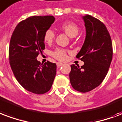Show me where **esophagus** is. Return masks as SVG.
<instances>
[{
  "mask_svg": "<svg viewBox=\"0 0 122 122\" xmlns=\"http://www.w3.org/2000/svg\"><path fill=\"white\" fill-rule=\"evenodd\" d=\"M63 65V63H57V66L59 67V66H61Z\"/></svg>",
  "mask_w": 122,
  "mask_h": 122,
  "instance_id": "esophagus-1",
  "label": "esophagus"
}]
</instances>
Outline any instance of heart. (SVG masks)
<instances>
[{
	"label": "heart",
	"mask_w": 122,
	"mask_h": 122,
	"mask_svg": "<svg viewBox=\"0 0 122 122\" xmlns=\"http://www.w3.org/2000/svg\"><path fill=\"white\" fill-rule=\"evenodd\" d=\"M60 28L70 37H76L77 35L79 30V27L77 24H76L72 22H69V21L64 22L63 24H61ZM54 37H55V33L51 29H48L45 31L44 34V40L46 43H52ZM52 56L56 59L58 60H61V61L65 60L67 57L66 51L62 48H57L52 53Z\"/></svg>",
	"instance_id": "b5f03b06"
}]
</instances>
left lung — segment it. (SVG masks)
<instances>
[{
  "mask_svg": "<svg viewBox=\"0 0 122 122\" xmlns=\"http://www.w3.org/2000/svg\"><path fill=\"white\" fill-rule=\"evenodd\" d=\"M86 37L81 49L76 56L84 65H71L70 81L76 91L86 92L102 83L112 59L111 36L102 22L92 16L83 17Z\"/></svg>",
  "mask_w": 122,
  "mask_h": 122,
  "instance_id": "obj_1",
  "label": "left lung"
}]
</instances>
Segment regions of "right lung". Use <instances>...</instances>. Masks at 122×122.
Here are the masks:
<instances>
[{
	"label": "right lung",
	"instance_id": "add662e5",
	"mask_svg": "<svg viewBox=\"0 0 122 122\" xmlns=\"http://www.w3.org/2000/svg\"><path fill=\"white\" fill-rule=\"evenodd\" d=\"M55 20L53 16H32L20 22L10 39L11 68L21 86L32 93L42 94L52 87L57 66L48 61L41 64L37 57L45 50L44 34Z\"/></svg>",
	"mask_w": 122,
	"mask_h": 122
}]
</instances>
